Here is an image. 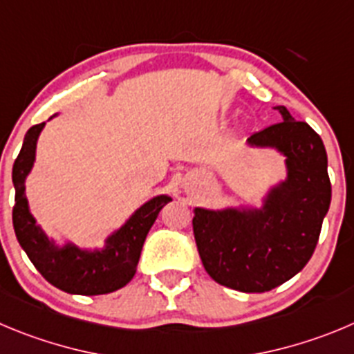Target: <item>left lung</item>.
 I'll use <instances>...</instances> for the list:
<instances>
[{
	"label": "left lung",
	"mask_w": 354,
	"mask_h": 354,
	"mask_svg": "<svg viewBox=\"0 0 354 354\" xmlns=\"http://www.w3.org/2000/svg\"><path fill=\"white\" fill-rule=\"evenodd\" d=\"M274 110L283 122L255 132L246 143L283 155L286 176L267 188L260 206L194 207V236L206 272L246 293L269 292L304 269L332 199L322 138L285 106Z\"/></svg>",
	"instance_id": "1"
}]
</instances>
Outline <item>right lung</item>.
Returning a JSON list of instances; mask_svg holds the SVG:
<instances>
[{
	"mask_svg": "<svg viewBox=\"0 0 354 354\" xmlns=\"http://www.w3.org/2000/svg\"><path fill=\"white\" fill-rule=\"evenodd\" d=\"M55 117V115H54ZM54 117H50V120ZM45 122L32 125L24 136L21 153L15 158L12 181L15 187L13 229L19 244L28 253L32 266L55 288L73 295H102L122 288L136 274L143 243L158 213L171 197H151L104 239V246L85 250L66 241L57 244L36 223L26 197V178L36 160V143Z\"/></svg>",
	"mask_w": 354,
	"mask_h": 354,
	"instance_id": "right-lung-1",
	"label": "right lung"
}]
</instances>
